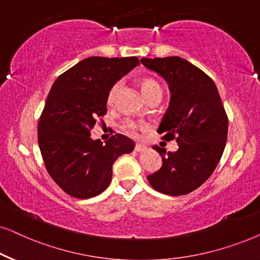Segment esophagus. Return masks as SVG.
I'll use <instances>...</instances> for the list:
<instances>
[{
  "mask_svg": "<svg viewBox=\"0 0 260 260\" xmlns=\"http://www.w3.org/2000/svg\"><path fill=\"white\" fill-rule=\"evenodd\" d=\"M144 150H147V147L143 146V144H136L135 146V151H137V153H142Z\"/></svg>",
  "mask_w": 260,
  "mask_h": 260,
  "instance_id": "esophagus-1",
  "label": "esophagus"
}]
</instances>
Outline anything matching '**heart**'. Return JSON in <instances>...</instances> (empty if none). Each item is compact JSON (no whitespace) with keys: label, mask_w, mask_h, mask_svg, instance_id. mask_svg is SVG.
<instances>
[{"label":"heart","mask_w":260,"mask_h":260,"mask_svg":"<svg viewBox=\"0 0 260 260\" xmlns=\"http://www.w3.org/2000/svg\"><path fill=\"white\" fill-rule=\"evenodd\" d=\"M122 86H123V80L117 81V82H114L113 85L111 86V88L109 89V93H107V96H106L107 105H113V104L116 103L117 96L120 92ZM142 90H143V94L146 95L147 99H149V98L154 96V95L162 96V87L160 86V83L157 82V81H155L153 79L143 80ZM122 127H123L124 133L130 135V136H133V137H138L141 135V133L146 129L144 124L137 123V122H135V120H131V119L125 120V122L123 123Z\"/></svg>","instance_id":"heart-1"}]
</instances>
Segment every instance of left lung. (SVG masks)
Returning a JSON list of instances; mask_svg holds the SVG:
<instances>
[{
  "instance_id": "obj_1",
  "label": "left lung",
  "mask_w": 260,
  "mask_h": 260,
  "mask_svg": "<svg viewBox=\"0 0 260 260\" xmlns=\"http://www.w3.org/2000/svg\"><path fill=\"white\" fill-rule=\"evenodd\" d=\"M141 63L168 82L170 106L157 133L165 141L175 140L172 153L153 147L162 166L148 175L150 186L170 196L187 194L212 174L223 154L228 117L214 81L196 66L178 56L142 58Z\"/></svg>"
}]
</instances>
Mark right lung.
I'll list each match as a JSON object with an SVG mask.
<instances>
[{
	"instance_id": "1",
	"label": "right lung",
	"mask_w": 260,
	"mask_h": 260,
	"mask_svg": "<svg viewBox=\"0 0 260 260\" xmlns=\"http://www.w3.org/2000/svg\"><path fill=\"white\" fill-rule=\"evenodd\" d=\"M138 64L137 57H88L52 85L39 118L38 143L50 177L69 196L86 200L105 191L114 161L134 150L123 135L103 144L90 138V130L107 112L111 86Z\"/></svg>"
}]
</instances>
